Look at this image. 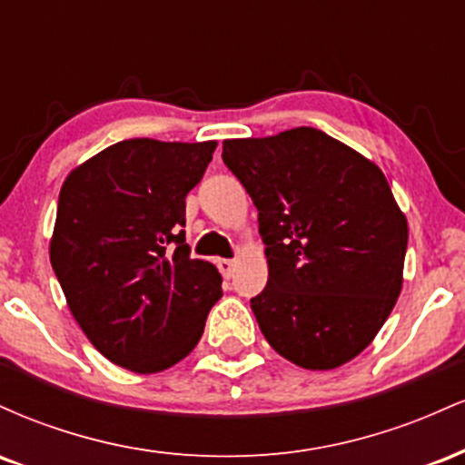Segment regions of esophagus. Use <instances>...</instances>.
I'll return each instance as SVG.
<instances>
[{
  "mask_svg": "<svg viewBox=\"0 0 465 465\" xmlns=\"http://www.w3.org/2000/svg\"><path fill=\"white\" fill-rule=\"evenodd\" d=\"M216 266H218V271L223 273V277H232L233 271H236V262H233V260L223 258V260H218Z\"/></svg>",
  "mask_w": 465,
  "mask_h": 465,
  "instance_id": "34e87169",
  "label": "esophagus"
}]
</instances>
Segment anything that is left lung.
<instances>
[{
    "instance_id": "1",
    "label": "left lung",
    "mask_w": 465,
    "mask_h": 465,
    "mask_svg": "<svg viewBox=\"0 0 465 465\" xmlns=\"http://www.w3.org/2000/svg\"><path fill=\"white\" fill-rule=\"evenodd\" d=\"M223 162L258 207L264 339L303 370L356 359L402 291L409 225L382 170L311 126L225 140Z\"/></svg>"
}]
</instances>
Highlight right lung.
I'll use <instances>...</instances> for the list:
<instances>
[{
	"mask_svg": "<svg viewBox=\"0 0 465 465\" xmlns=\"http://www.w3.org/2000/svg\"><path fill=\"white\" fill-rule=\"evenodd\" d=\"M214 151L216 142L124 140L63 181L52 269L94 348L129 371L185 359L223 295L216 266L192 260L179 232Z\"/></svg>",
	"mask_w": 465,
	"mask_h": 465,
	"instance_id": "obj_1",
	"label": "right lung"
}]
</instances>
